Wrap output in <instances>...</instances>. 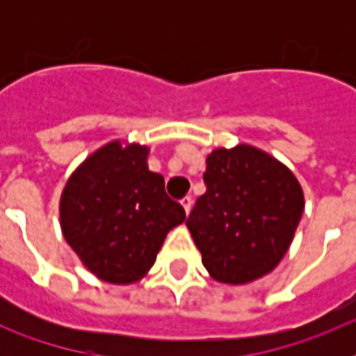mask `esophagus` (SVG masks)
<instances>
[{
  "mask_svg": "<svg viewBox=\"0 0 356 356\" xmlns=\"http://www.w3.org/2000/svg\"><path fill=\"white\" fill-rule=\"evenodd\" d=\"M181 205H183L184 212H186V214H190V211H192V197H190V195L183 197V200H181Z\"/></svg>",
  "mask_w": 356,
  "mask_h": 356,
  "instance_id": "34e87169",
  "label": "esophagus"
}]
</instances>
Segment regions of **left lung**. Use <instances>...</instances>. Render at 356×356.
I'll list each match as a JSON object with an SVG mask.
<instances>
[{"label":"left lung","mask_w":356,"mask_h":356,"mask_svg":"<svg viewBox=\"0 0 356 356\" xmlns=\"http://www.w3.org/2000/svg\"><path fill=\"white\" fill-rule=\"evenodd\" d=\"M207 192L186 227L214 281L245 284L286 254L305 209L301 184L282 162L253 145L214 149L203 175Z\"/></svg>","instance_id":"1"}]
</instances>
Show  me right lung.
<instances>
[{
  "mask_svg": "<svg viewBox=\"0 0 356 356\" xmlns=\"http://www.w3.org/2000/svg\"><path fill=\"white\" fill-rule=\"evenodd\" d=\"M145 145L108 142L81 164L60 195V227L86 270L113 284L140 281L166 234L186 220L149 172Z\"/></svg>",
  "mask_w": 356,
  "mask_h": 356,
  "instance_id": "right-lung-1",
  "label": "right lung"
}]
</instances>
